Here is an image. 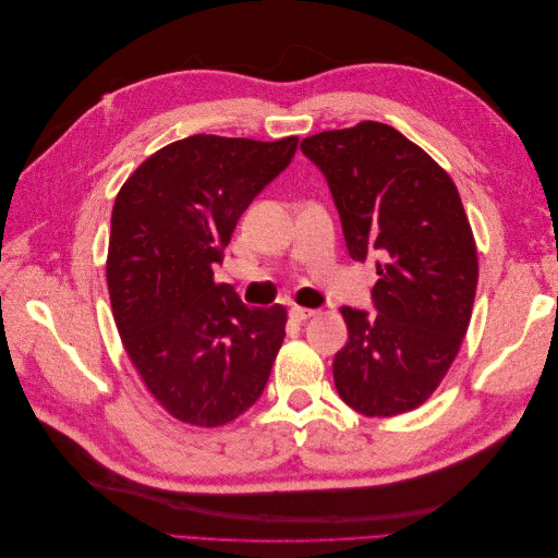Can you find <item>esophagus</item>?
Instances as JSON below:
<instances>
[{
    "instance_id": "obj_1",
    "label": "esophagus",
    "mask_w": 558,
    "mask_h": 558,
    "mask_svg": "<svg viewBox=\"0 0 558 558\" xmlns=\"http://www.w3.org/2000/svg\"><path fill=\"white\" fill-rule=\"evenodd\" d=\"M289 314H291V318H293V320H298V324H300V320H307V318H312L316 312H314V310H307V307H298V305H293V307L289 310Z\"/></svg>"
}]
</instances>
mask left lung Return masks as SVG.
Instances as JSON below:
<instances>
[{
  "label": "left lung",
  "mask_w": 558,
  "mask_h": 558,
  "mask_svg": "<svg viewBox=\"0 0 558 558\" xmlns=\"http://www.w3.org/2000/svg\"><path fill=\"white\" fill-rule=\"evenodd\" d=\"M326 177L349 256L375 260L373 310L342 307L340 398L365 416L418 408L447 375L477 291V251L449 174L396 128L365 121L302 140Z\"/></svg>",
  "instance_id": "left-lung-1"
}]
</instances>
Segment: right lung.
<instances>
[{
  "label": "right lung",
  "instance_id": "obj_1",
  "mask_svg": "<svg viewBox=\"0 0 558 558\" xmlns=\"http://www.w3.org/2000/svg\"><path fill=\"white\" fill-rule=\"evenodd\" d=\"M279 142L193 134L125 181L111 214L107 283L118 332L148 391L179 421L223 426L263 393L286 310L214 283L240 216L291 165Z\"/></svg>",
  "mask_w": 558,
  "mask_h": 558
}]
</instances>
